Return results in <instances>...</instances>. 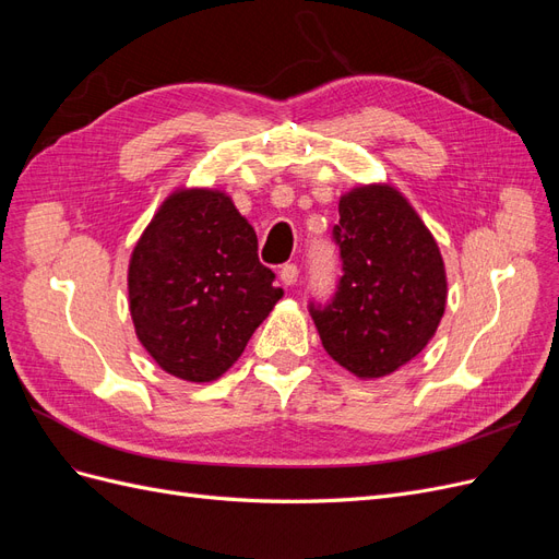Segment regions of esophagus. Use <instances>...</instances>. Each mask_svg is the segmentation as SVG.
Here are the masks:
<instances>
[{"label":"esophagus","mask_w":559,"mask_h":559,"mask_svg":"<svg viewBox=\"0 0 559 559\" xmlns=\"http://www.w3.org/2000/svg\"><path fill=\"white\" fill-rule=\"evenodd\" d=\"M298 273H300V270H298L296 263H286L280 270V280H282L284 286H294L298 282Z\"/></svg>","instance_id":"1"}]
</instances>
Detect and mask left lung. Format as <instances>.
<instances>
[{"label": "left lung", "mask_w": 559, "mask_h": 559, "mask_svg": "<svg viewBox=\"0 0 559 559\" xmlns=\"http://www.w3.org/2000/svg\"><path fill=\"white\" fill-rule=\"evenodd\" d=\"M337 212L343 277L329 306L310 302V314L333 361L361 380L384 378L415 359L441 324L445 263L394 186H357Z\"/></svg>", "instance_id": "left-lung-1"}]
</instances>
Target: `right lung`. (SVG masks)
<instances>
[{
  "label": "right lung",
  "mask_w": 559,
  "mask_h": 559,
  "mask_svg": "<svg viewBox=\"0 0 559 559\" xmlns=\"http://www.w3.org/2000/svg\"><path fill=\"white\" fill-rule=\"evenodd\" d=\"M257 230L216 189H177L128 265L130 317L144 349L179 380L212 382L240 359L282 298Z\"/></svg>",
  "instance_id": "1"
}]
</instances>
